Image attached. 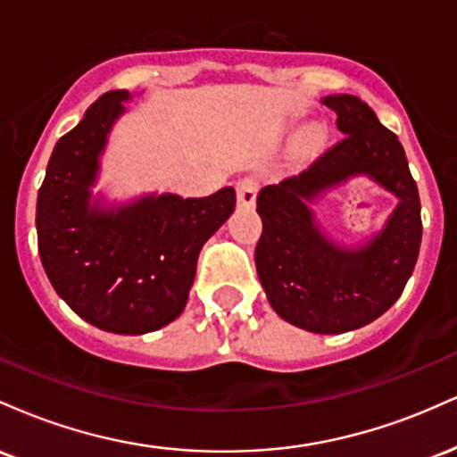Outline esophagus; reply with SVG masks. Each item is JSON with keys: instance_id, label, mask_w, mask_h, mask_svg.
<instances>
[{"instance_id": "esophagus-1", "label": "esophagus", "mask_w": 457, "mask_h": 457, "mask_svg": "<svg viewBox=\"0 0 457 457\" xmlns=\"http://www.w3.org/2000/svg\"><path fill=\"white\" fill-rule=\"evenodd\" d=\"M255 195H258V182H255L253 178H243V180H238V185H236V197H238L240 206H253Z\"/></svg>"}]
</instances>
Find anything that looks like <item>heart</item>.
Instances as JSON below:
<instances>
[{
  "instance_id": "1",
  "label": "heart",
  "mask_w": 457,
  "mask_h": 457,
  "mask_svg": "<svg viewBox=\"0 0 457 457\" xmlns=\"http://www.w3.org/2000/svg\"><path fill=\"white\" fill-rule=\"evenodd\" d=\"M318 141H320V130L318 129H309V130H305V133H303L301 148L303 150H313L318 145Z\"/></svg>"
}]
</instances>
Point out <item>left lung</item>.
Returning <instances> with one entry per match:
<instances>
[{
	"label": "left lung",
	"mask_w": 457,
	"mask_h": 457,
	"mask_svg": "<svg viewBox=\"0 0 457 457\" xmlns=\"http://www.w3.org/2000/svg\"><path fill=\"white\" fill-rule=\"evenodd\" d=\"M322 103L337 113L342 141L301 174L258 195L262 236L255 269L277 316L320 335L374 322L400 298L421 246V202L397 135L367 103L333 94ZM359 175L398 197L386 228L356 247L330 241L311 204Z\"/></svg>",
	"instance_id": "1"
}]
</instances>
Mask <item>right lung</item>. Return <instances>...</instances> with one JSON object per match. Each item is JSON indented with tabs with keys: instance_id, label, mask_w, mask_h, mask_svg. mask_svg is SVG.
Listing matches in <instances>:
<instances>
[{
	"instance_id": "add662e5",
	"label": "right lung",
	"mask_w": 457,
	"mask_h": 457,
	"mask_svg": "<svg viewBox=\"0 0 457 457\" xmlns=\"http://www.w3.org/2000/svg\"><path fill=\"white\" fill-rule=\"evenodd\" d=\"M127 101V90L103 94L57 141L36 202V232L46 277L77 316L107 333L144 335L182 313L199 251L234 212L236 191L199 199L150 193L129 204L94 195Z\"/></svg>"
}]
</instances>
